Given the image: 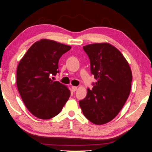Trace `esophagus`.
<instances>
[{
	"instance_id": "obj_1",
	"label": "esophagus",
	"mask_w": 152,
	"mask_h": 152,
	"mask_svg": "<svg viewBox=\"0 0 152 152\" xmlns=\"http://www.w3.org/2000/svg\"><path fill=\"white\" fill-rule=\"evenodd\" d=\"M77 87H76V86H72V91H74V92H75V91L77 90Z\"/></svg>"
}]
</instances>
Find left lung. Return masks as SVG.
I'll list each match as a JSON object with an SVG mask.
<instances>
[{
  "label": "left lung",
  "mask_w": 152,
  "mask_h": 152,
  "mask_svg": "<svg viewBox=\"0 0 152 152\" xmlns=\"http://www.w3.org/2000/svg\"><path fill=\"white\" fill-rule=\"evenodd\" d=\"M90 59L91 72L96 82L79 102L84 116L100 125L113 119L128 99L132 73L128 61L117 48L109 43L83 47Z\"/></svg>",
  "instance_id": "1"
}]
</instances>
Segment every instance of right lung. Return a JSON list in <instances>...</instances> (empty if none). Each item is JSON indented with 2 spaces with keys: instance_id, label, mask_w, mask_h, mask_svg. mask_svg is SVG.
Segmentation results:
<instances>
[{
  "instance_id": "right-lung-1",
  "label": "right lung",
  "mask_w": 152,
  "mask_h": 152,
  "mask_svg": "<svg viewBox=\"0 0 152 152\" xmlns=\"http://www.w3.org/2000/svg\"><path fill=\"white\" fill-rule=\"evenodd\" d=\"M70 48L54 41L41 39L31 46L17 66L19 94L27 109L39 118L54 117L69 100V89L52 79L59 72L60 58Z\"/></svg>"
}]
</instances>
